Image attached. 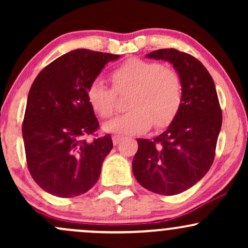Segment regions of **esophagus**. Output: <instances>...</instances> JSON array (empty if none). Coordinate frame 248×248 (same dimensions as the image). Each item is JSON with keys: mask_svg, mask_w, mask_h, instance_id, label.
Segmentation results:
<instances>
[{"mask_svg": "<svg viewBox=\"0 0 248 248\" xmlns=\"http://www.w3.org/2000/svg\"><path fill=\"white\" fill-rule=\"evenodd\" d=\"M112 140H113V144H114V146H116V144H118L119 142L122 140V136L121 135H114L112 138Z\"/></svg>", "mask_w": 248, "mask_h": 248, "instance_id": "34e87169", "label": "esophagus"}]
</instances>
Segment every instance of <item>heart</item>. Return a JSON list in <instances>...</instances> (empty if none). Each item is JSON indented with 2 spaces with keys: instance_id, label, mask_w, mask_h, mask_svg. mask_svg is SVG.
Here are the masks:
<instances>
[{
  "instance_id": "b5f03b06",
  "label": "heart",
  "mask_w": 248,
  "mask_h": 248,
  "mask_svg": "<svg viewBox=\"0 0 248 248\" xmlns=\"http://www.w3.org/2000/svg\"><path fill=\"white\" fill-rule=\"evenodd\" d=\"M113 88L100 79L91 81L87 101L101 118H109L116 108V94L127 96L129 110L104 124V130L114 134H140L150 127L169 126L183 101V85L175 70L157 62L129 58L110 73Z\"/></svg>"
}]
</instances>
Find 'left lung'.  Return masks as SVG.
I'll list each match as a JSON object with an SVG mask.
<instances>
[{
  "label": "left lung",
  "mask_w": 248,
  "mask_h": 248,
  "mask_svg": "<svg viewBox=\"0 0 248 248\" xmlns=\"http://www.w3.org/2000/svg\"><path fill=\"white\" fill-rule=\"evenodd\" d=\"M147 57L171 62L181 77L183 101L166 132L153 140L138 139L133 172L149 191L178 195L212 166L223 121L220 105L212 77L195 57L176 49L156 50Z\"/></svg>",
  "instance_id": "obj_1"
}]
</instances>
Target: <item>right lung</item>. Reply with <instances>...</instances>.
<instances>
[{
	"label": "right lung",
	"instance_id": "obj_1",
	"mask_svg": "<svg viewBox=\"0 0 248 248\" xmlns=\"http://www.w3.org/2000/svg\"><path fill=\"white\" fill-rule=\"evenodd\" d=\"M119 55L77 49L45 66L33 80L23 120L27 164L44 191L62 198L82 195L99 179L113 148L109 134L86 141L99 128L87 87Z\"/></svg>",
	"mask_w": 248,
	"mask_h": 248
}]
</instances>
